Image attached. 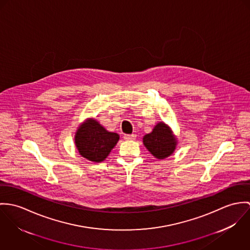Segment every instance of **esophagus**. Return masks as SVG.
<instances>
[{"label": "esophagus", "mask_w": 250, "mask_h": 250, "mask_svg": "<svg viewBox=\"0 0 250 250\" xmlns=\"http://www.w3.org/2000/svg\"><path fill=\"white\" fill-rule=\"evenodd\" d=\"M124 139L126 141H133L136 139V134H125L124 136Z\"/></svg>", "instance_id": "34e87169"}]
</instances>
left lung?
<instances>
[{"instance_id": "left-lung-1", "label": "left lung", "mask_w": 250, "mask_h": 250, "mask_svg": "<svg viewBox=\"0 0 250 250\" xmlns=\"http://www.w3.org/2000/svg\"><path fill=\"white\" fill-rule=\"evenodd\" d=\"M177 143L173 131L164 122L156 124L152 131L143 137V144L146 149L160 160L167 158L174 152Z\"/></svg>"}]
</instances>
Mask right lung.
<instances>
[{
    "instance_id": "obj_1",
    "label": "right lung",
    "mask_w": 250,
    "mask_h": 250,
    "mask_svg": "<svg viewBox=\"0 0 250 250\" xmlns=\"http://www.w3.org/2000/svg\"><path fill=\"white\" fill-rule=\"evenodd\" d=\"M119 139L118 133L105 129L95 118H89L77 128L75 145L85 159L100 163L109 155Z\"/></svg>"
}]
</instances>
